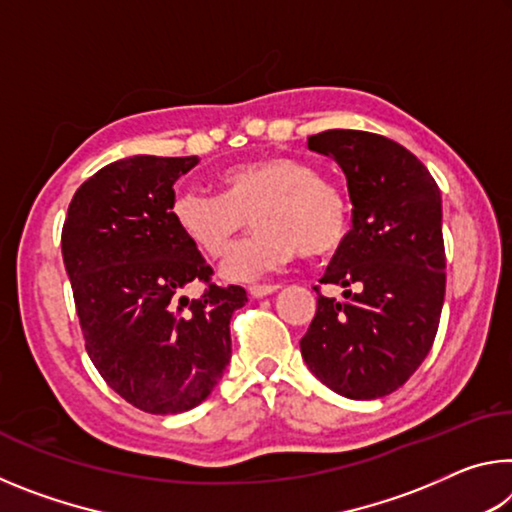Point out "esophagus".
I'll return each mask as SVG.
<instances>
[{
    "label": "esophagus",
    "mask_w": 512,
    "mask_h": 512,
    "mask_svg": "<svg viewBox=\"0 0 512 512\" xmlns=\"http://www.w3.org/2000/svg\"><path fill=\"white\" fill-rule=\"evenodd\" d=\"M280 289H282L280 284H253V287L248 289V293L253 298H264V296H271V293L280 291Z\"/></svg>",
    "instance_id": "34e87169"
}]
</instances>
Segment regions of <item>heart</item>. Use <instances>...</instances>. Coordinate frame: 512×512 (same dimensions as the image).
<instances>
[{
  "mask_svg": "<svg viewBox=\"0 0 512 512\" xmlns=\"http://www.w3.org/2000/svg\"><path fill=\"white\" fill-rule=\"evenodd\" d=\"M219 187L221 194L178 189L169 212L180 235L212 259L228 253L250 216L255 232L225 259V280H262L287 266L298 250L323 257L348 235V198L298 158L268 155L232 164L219 173Z\"/></svg>",
  "mask_w": 512,
  "mask_h": 512,
  "instance_id": "heart-1",
  "label": "heart"
}]
</instances>
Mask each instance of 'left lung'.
<instances>
[{
    "instance_id": "1",
    "label": "left lung",
    "mask_w": 512,
    "mask_h": 512,
    "mask_svg": "<svg viewBox=\"0 0 512 512\" xmlns=\"http://www.w3.org/2000/svg\"><path fill=\"white\" fill-rule=\"evenodd\" d=\"M307 146L343 169L352 230L320 277L343 287L345 300L318 296L300 352L334 393L377 400L404 386L436 339L445 302L440 189L384 135L336 128Z\"/></svg>"
}]
</instances>
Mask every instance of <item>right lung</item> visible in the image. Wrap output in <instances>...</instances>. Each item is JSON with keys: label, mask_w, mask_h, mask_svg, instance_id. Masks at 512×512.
<instances>
[{"label": "right lung", "mask_w": 512, "mask_h": 512, "mask_svg": "<svg viewBox=\"0 0 512 512\" xmlns=\"http://www.w3.org/2000/svg\"><path fill=\"white\" fill-rule=\"evenodd\" d=\"M198 164L133 155L76 189L63 225L69 275L94 368L140 411L167 415L201 404L230 363V318L248 298L216 287L203 255L171 221L173 183ZM189 283H205L189 301Z\"/></svg>", "instance_id": "add662e5"}]
</instances>
